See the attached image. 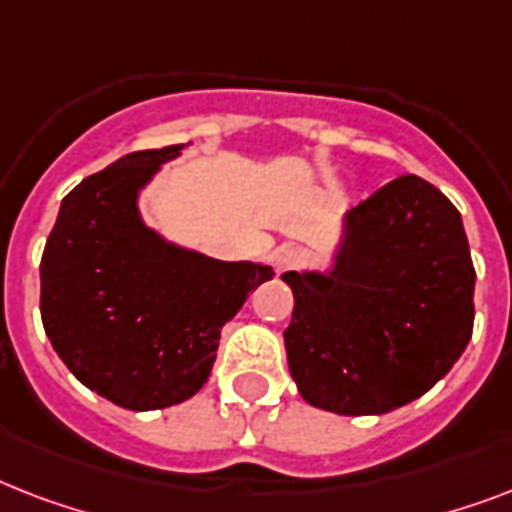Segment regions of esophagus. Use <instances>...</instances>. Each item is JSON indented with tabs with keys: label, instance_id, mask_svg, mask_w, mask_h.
Listing matches in <instances>:
<instances>
[{
	"label": "esophagus",
	"instance_id": "34e87169",
	"mask_svg": "<svg viewBox=\"0 0 512 512\" xmlns=\"http://www.w3.org/2000/svg\"><path fill=\"white\" fill-rule=\"evenodd\" d=\"M300 263H303V255L295 247H279L276 255H273V268H276V273L295 271V268H300Z\"/></svg>",
	"mask_w": 512,
	"mask_h": 512
}]
</instances>
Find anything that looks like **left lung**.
<instances>
[{
    "mask_svg": "<svg viewBox=\"0 0 512 512\" xmlns=\"http://www.w3.org/2000/svg\"><path fill=\"white\" fill-rule=\"evenodd\" d=\"M287 361L311 406L361 417L428 393L468 348L476 271L436 185L396 177L342 217L327 271H289Z\"/></svg>",
    "mask_w": 512,
    "mask_h": 512,
    "instance_id": "left-lung-1",
    "label": "left lung"
}]
</instances>
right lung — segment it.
<instances>
[{"mask_svg":"<svg viewBox=\"0 0 512 512\" xmlns=\"http://www.w3.org/2000/svg\"><path fill=\"white\" fill-rule=\"evenodd\" d=\"M183 148L135 151L84 177L60 201L39 265L42 324L60 361L132 412L199 393L223 327L273 276L271 265L223 263L143 223L140 191Z\"/></svg>","mask_w":512,"mask_h":512,"instance_id":"add662e5","label":"right lung"}]
</instances>
